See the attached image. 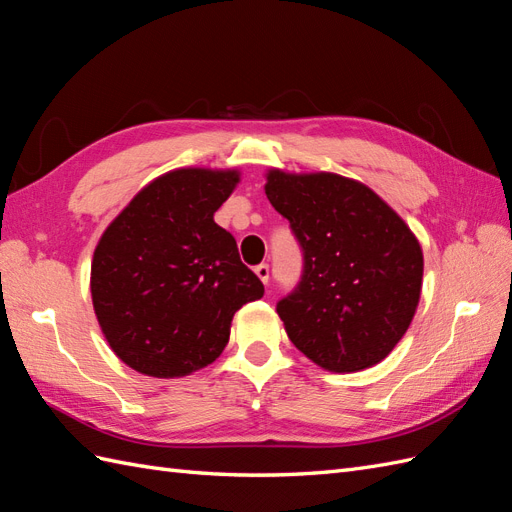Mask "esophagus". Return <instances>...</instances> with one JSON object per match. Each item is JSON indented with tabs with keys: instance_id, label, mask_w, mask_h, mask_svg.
<instances>
[{
	"instance_id": "esophagus-1",
	"label": "esophagus",
	"mask_w": 512,
	"mask_h": 512,
	"mask_svg": "<svg viewBox=\"0 0 512 512\" xmlns=\"http://www.w3.org/2000/svg\"><path fill=\"white\" fill-rule=\"evenodd\" d=\"M255 274H257L261 283H268V281H270V266H268V264L255 266Z\"/></svg>"
}]
</instances>
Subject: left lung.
Returning a JSON list of instances; mask_svg holds the SVG:
<instances>
[{
    "mask_svg": "<svg viewBox=\"0 0 512 512\" xmlns=\"http://www.w3.org/2000/svg\"><path fill=\"white\" fill-rule=\"evenodd\" d=\"M266 196L303 248V277L277 303L292 344L329 372L381 363L409 329L424 255L413 231L363 183L272 168Z\"/></svg>",
    "mask_w": 512,
    "mask_h": 512,
    "instance_id": "obj_1",
    "label": "left lung"
}]
</instances>
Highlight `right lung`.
<instances>
[{
	"label": "right lung",
	"mask_w": 512,
	"mask_h": 512,
	"mask_svg": "<svg viewBox=\"0 0 512 512\" xmlns=\"http://www.w3.org/2000/svg\"><path fill=\"white\" fill-rule=\"evenodd\" d=\"M238 181V170H170L103 231L90 294L110 348L131 370L177 378L205 368L225 350L233 313L264 296L233 235L214 222Z\"/></svg>",
	"instance_id": "1"
}]
</instances>
